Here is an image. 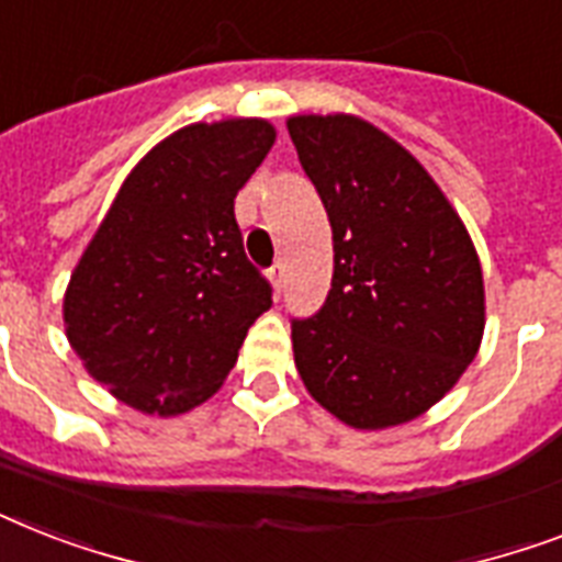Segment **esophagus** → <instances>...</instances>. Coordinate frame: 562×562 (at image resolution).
Listing matches in <instances>:
<instances>
[{"label":"esophagus","instance_id":"obj_1","mask_svg":"<svg viewBox=\"0 0 562 562\" xmlns=\"http://www.w3.org/2000/svg\"><path fill=\"white\" fill-rule=\"evenodd\" d=\"M268 277H271V282H273V291H277V294H282V289H285V268L277 262L271 271H268Z\"/></svg>","mask_w":562,"mask_h":562}]
</instances>
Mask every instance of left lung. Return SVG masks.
<instances>
[{
	"mask_svg": "<svg viewBox=\"0 0 562 562\" xmlns=\"http://www.w3.org/2000/svg\"><path fill=\"white\" fill-rule=\"evenodd\" d=\"M333 224L324 308L291 324L294 364L333 417L402 426L452 391L484 338V277L443 189L393 136L352 113L289 119Z\"/></svg>",
	"mask_w": 562,
	"mask_h": 562,
	"instance_id": "left-lung-1",
	"label": "left lung"
}]
</instances>
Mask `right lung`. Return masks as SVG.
Listing matches in <instances>:
<instances>
[{"label":"right lung","mask_w":562,"mask_h":562,"mask_svg":"<svg viewBox=\"0 0 562 562\" xmlns=\"http://www.w3.org/2000/svg\"><path fill=\"white\" fill-rule=\"evenodd\" d=\"M268 119L194 122L136 162L75 265L64 326L87 373L143 414L218 391L271 285L247 262L236 194L271 151Z\"/></svg>","instance_id":"add662e5"}]
</instances>
